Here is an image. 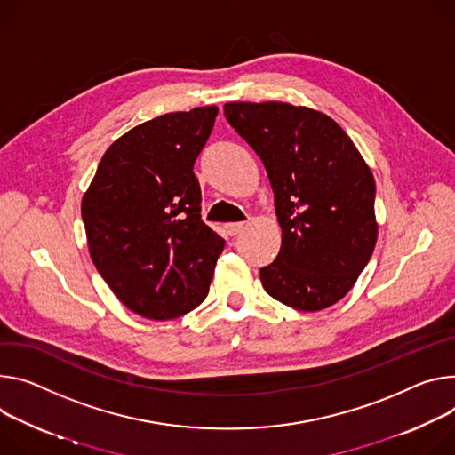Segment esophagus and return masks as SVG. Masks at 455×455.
<instances>
[{
  "instance_id": "obj_1",
  "label": "esophagus",
  "mask_w": 455,
  "mask_h": 455,
  "mask_svg": "<svg viewBox=\"0 0 455 455\" xmlns=\"http://www.w3.org/2000/svg\"><path fill=\"white\" fill-rule=\"evenodd\" d=\"M244 228V223L243 221H237V223H227L225 225V230L228 235H237L241 230Z\"/></svg>"
}]
</instances>
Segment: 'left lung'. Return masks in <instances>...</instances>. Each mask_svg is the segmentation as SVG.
Segmentation results:
<instances>
[{"instance_id": "1", "label": "left lung", "mask_w": 455, "mask_h": 455, "mask_svg": "<svg viewBox=\"0 0 455 455\" xmlns=\"http://www.w3.org/2000/svg\"><path fill=\"white\" fill-rule=\"evenodd\" d=\"M232 129L261 157L283 230L259 270L268 296L301 312L348 294L378 239L376 181L338 123L281 101L227 103Z\"/></svg>"}]
</instances>
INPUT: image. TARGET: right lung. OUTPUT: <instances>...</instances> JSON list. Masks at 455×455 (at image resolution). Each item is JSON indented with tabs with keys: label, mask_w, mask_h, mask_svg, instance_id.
I'll use <instances>...</instances> for the list:
<instances>
[{
	"label": "right lung",
	"mask_w": 455,
	"mask_h": 455,
	"mask_svg": "<svg viewBox=\"0 0 455 455\" xmlns=\"http://www.w3.org/2000/svg\"><path fill=\"white\" fill-rule=\"evenodd\" d=\"M218 107L171 112L134 127L101 157L81 201L91 258L117 299L156 321L209 294L225 239L201 220L194 163Z\"/></svg>",
	"instance_id": "right-lung-1"
}]
</instances>
